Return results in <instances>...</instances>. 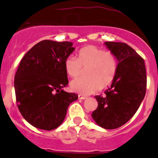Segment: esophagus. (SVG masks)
I'll list each match as a JSON object with an SVG mask.
<instances>
[{
    "instance_id": "34e87169",
    "label": "esophagus",
    "mask_w": 158,
    "mask_h": 158,
    "mask_svg": "<svg viewBox=\"0 0 158 158\" xmlns=\"http://www.w3.org/2000/svg\"><path fill=\"white\" fill-rule=\"evenodd\" d=\"M78 97H79V99H85V98H87V96H85V95H78Z\"/></svg>"
}]
</instances>
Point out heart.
<instances>
[{
  "label": "heart",
  "mask_w": 158,
  "mask_h": 158,
  "mask_svg": "<svg viewBox=\"0 0 158 158\" xmlns=\"http://www.w3.org/2000/svg\"><path fill=\"white\" fill-rule=\"evenodd\" d=\"M64 68L71 78L78 77L82 73V68H87L86 77L72 81L70 88L77 93L89 95L112 82L117 73L118 61L111 52L89 45L76 52V59L68 56L65 60Z\"/></svg>",
  "instance_id": "heart-1"
}]
</instances>
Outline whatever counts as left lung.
Wrapping results in <instances>:
<instances>
[{
  "instance_id": "8db88e82",
  "label": "left lung",
  "mask_w": 158,
  "mask_h": 158,
  "mask_svg": "<svg viewBox=\"0 0 158 158\" xmlns=\"http://www.w3.org/2000/svg\"><path fill=\"white\" fill-rule=\"evenodd\" d=\"M117 58L118 69L111 87L103 95H95L98 107L92 117L105 129H115L134 116L144 99L147 87L144 61L128 44L106 42Z\"/></svg>"
}]
</instances>
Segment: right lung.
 I'll return each instance as SVG.
<instances>
[{"label":"right lung","instance_id":"1","mask_svg":"<svg viewBox=\"0 0 158 158\" xmlns=\"http://www.w3.org/2000/svg\"><path fill=\"white\" fill-rule=\"evenodd\" d=\"M73 43L45 40L33 46L20 61L14 77L16 100L22 116L43 130L58 128L68 107L78 95L63 88L68 85L66 59L74 51Z\"/></svg>","mask_w":158,"mask_h":158}]
</instances>
